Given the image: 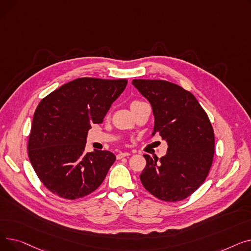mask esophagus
<instances>
[{
	"instance_id": "1",
	"label": "esophagus",
	"mask_w": 251,
	"mask_h": 251,
	"mask_svg": "<svg viewBox=\"0 0 251 251\" xmlns=\"http://www.w3.org/2000/svg\"><path fill=\"white\" fill-rule=\"evenodd\" d=\"M128 155H130L129 152H122V151H120V152H119V153L117 154V159L120 160V159H122V157L128 156Z\"/></svg>"
}]
</instances>
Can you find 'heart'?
I'll return each instance as SVG.
<instances>
[{
    "mask_svg": "<svg viewBox=\"0 0 251 251\" xmlns=\"http://www.w3.org/2000/svg\"><path fill=\"white\" fill-rule=\"evenodd\" d=\"M136 101H137V100H135V101H133V102H136Z\"/></svg>",
    "mask_w": 251,
    "mask_h": 251,
    "instance_id": "obj_1",
    "label": "heart"
}]
</instances>
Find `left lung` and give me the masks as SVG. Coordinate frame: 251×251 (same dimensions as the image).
<instances>
[{
  "instance_id": "left-lung-1",
  "label": "left lung",
  "mask_w": 251,
  "mask_h": 251,
  "mask_svg": "<svg viewBox=\"0 0 251 251\" xmlns=\"http://www.w3.org/2000/svg\"><path fill=\"white\" fill-rule=\"evenodd\" d=\"M132 84L151 104L154 134L168 144L166 155L143 156L147 166L140 181L164 201H179L204 182L213 164L214 129L191 92L165 80L133 79Z\"/></svg>"
}]
</instances>
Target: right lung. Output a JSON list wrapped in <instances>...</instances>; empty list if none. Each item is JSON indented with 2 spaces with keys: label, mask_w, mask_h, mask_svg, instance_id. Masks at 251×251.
Wrapping results in <instances>:
<instances>
[{
  "label": "right lung",
  "mask_w": 251,
  "mask_h": 251,
  "mask_svg": "<svg viewBox=\"0 0 251 251\" xmlns=\"http://www.w3.org/2000/svg\"><path fill=\"white\" fill-rule=\"evenodd\" d=\"M126 79L83 77L50 92L34 112L28 156L44 185L66 200L94 192L116 156L108 151L85 152L88 130L100 124L124 91Z\"/></svg>",
  "instance_id": "obj_1"
}]
</instances>
